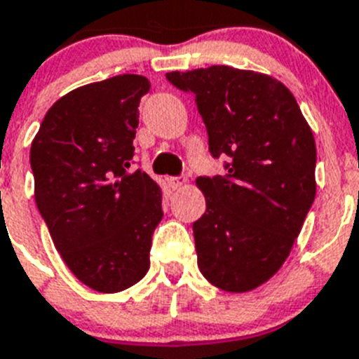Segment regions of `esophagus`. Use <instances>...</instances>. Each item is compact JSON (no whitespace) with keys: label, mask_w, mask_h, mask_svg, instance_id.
I'll return each instance as SVG.
<instances>
[{"label":"esophagus","mask_w":359,"mask_h":359,"mask_svg":"<svg viewBox=\"0 0 359 359\" xmlns=\"http://www.w3.org/2000/svg\"><path fill=\"white\" fill-rule=\"evenodd\" d=\"M185 183H187V180H185V177H182V176L168 177V185L172 187L174 191H177V189H182V187L185 185Z\"/></svg>","instance_id":"1"}]
</instances>
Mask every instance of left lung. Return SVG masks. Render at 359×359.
Here are the masks:
<instances>
[{"mask_svg":"<svg viewBox=\"0 0 359 359\" xmlns=\"http://www.w3.org/2000/svg\"><path fill=\"white\" fill-rule=\"evenodd\" d=\"M167 80L194 95L224 176H200L207 209L192 224L198 268L226 292H250L284 264L316 198V141L283 82L211 66Z\"/></svg>","mask_w":359,"mask_h":359,"instance_id":"obj_1","label":"left lung"}]
</instances>
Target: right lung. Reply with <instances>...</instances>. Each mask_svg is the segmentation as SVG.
<instances>
[{"instance_id":"right-lung-1","label":"right lung","mask_w":359,"mask_h":359,"mask_svg":"<svg viewBox=\"0 0 359 359\" xmlns=\"http://www.w3.org/2000/svg\"><path fill=\"white\" fill-rule=\"evenodd\" d=\"M141 75H117L56 100L31 144L34 198L56 251L80 283L102 293L130 288L150 268L163 218L161 191L133 170Z\"/></svg>"}]
</instances>
